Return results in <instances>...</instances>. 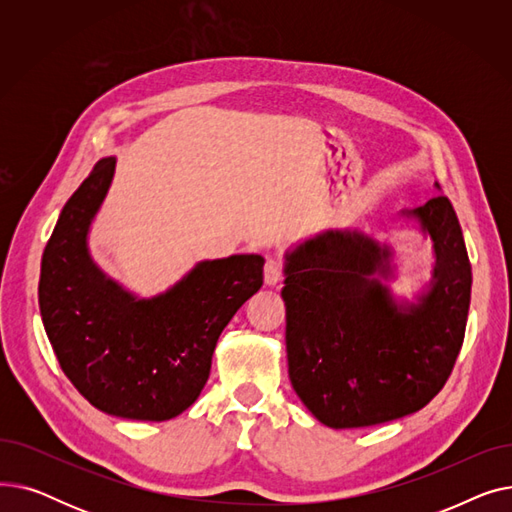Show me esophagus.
Masks as SVG:
<instances>
[{
    "mask_svg": "<svg viewBox=\"0 0 512 512\" xmlns=\"http://www.w3.org/2000/svg\"><path fill=\"white\" fill-rule=\"evenodd\" d=\"M263 276H265V284H267V286H270V288H278V286L282 284V276H284L282 263L276 261V259H267Z\"/></svg>",
    "mask_w": 512,
    "mask_h": 512,
    "instance_id": "esophagus-1",
    "label": "esophagus"
}]
</instances>
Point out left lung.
Returning <instances> with one entry per match:
<instances>
[{"instance_id":"1","label":"left lung","mask_w":512,"mask_h":512,"mask_svg":"<svg viewBox=\"0 0 512 512\" xmlns=\"http://www.w3.org/2000/svg\"><path fill=\"white\" fill-rule=\"evenodd\" d=\"M398 218L429 236L436 257L415 301L388 286L394 249L359 228L321 230L284 255L290 384L334 429L417 413L444 388L463 346L473 276L452 203L436 195Z\"/></svg>"}]
</instances>
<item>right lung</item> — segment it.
Returning <instances> with one entry per match:
<instances>
[{
	"label": "right lung",
	"mask_w": 512,
	"mask_h": 512,
	"mask_svg": "<svg viewBox=\"0 0 512 512\" xmlns=\"http://www.w3.org/2000/svg\"><path fill=\"white\" fill-rule=\"evenodd\" d=\"M114 172L116 157L99 159L60 213L41 259V319L66 378L95 409L168 421L199 398L220 334L263 284L265 259H205L166 292L137 297L89 251Z\"/></svg>",
	"instance_id": "1"
}]
</instances>
